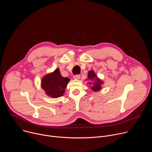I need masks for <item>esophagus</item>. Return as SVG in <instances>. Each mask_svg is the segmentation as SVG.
I'll use <instances>...</instances> for the list:
<instances>
[{
    "instance_id": "1",
    "label": "esophagus",
    "mask_w": 152,
    "mask_h": 152,
    "mask_svg": "<svg viewBox=\"0 0 152 152\" xmlns=\"http://www.w3.org/2000/svg\"><path fill=\"white\" fill-rule=\"evenodd\" d=\"M80 77V76L79 75H75V76H73V78H74L75 79H79Z\"/></svg>"
}]
</instances>
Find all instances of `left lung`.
Wrapping results in <instances>:
<instances>
[{"label": "left lung", "instance_id": "1", "mask_svg": "<svg viewBox=\"0 0 152 152\" xmlns=\"http://www.w3.org/2000/svg\"><path fill=\"white\" fill-rule=\"evenodd\" d=\"M88 79L90 80L91 82L89 84L91 85V90L94 92L98 91L102 89V85L103 83L102 82L95 74L94 71L90 70L88 74Z\"/></svg>", "mask_w": 152, "mask_h": 152}]
</instances>
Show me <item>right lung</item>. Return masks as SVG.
Returning <instances> with one entry per match:
<instances>
[{
  "label": "right lung",
  "mask_w": 152,
  "mask_h": 152,
  "mask_svg": "<svg viewBox=\"0 0 152 152\" xmlns=\"http://www.w3.org/2000/svg\"><path fill=\"white\" fill-rule=\"evenodd\" d=\"M70 79L61 76L59 69L45 76L41 79V88L52 98H58L64 95L65 89Z\"/></svg>",
  "instance_id": "add662e5"
}]
</instances>
